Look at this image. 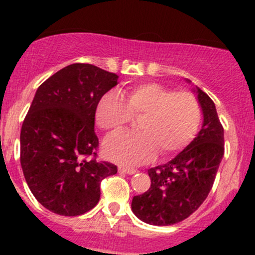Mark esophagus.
I'll return each instance as SVG.
<instances>
[{
    "mask_svg": "<svg viewBox=\"0 0 255 255\" xmlns=\"http://www.w3.org/2000/svg\"><path fill=\"white\" fill-rule=\"evenodd\" d=\"M118 171L120 173H123V174H134L135 169H132V168H125V166H118Z\"/></svg>",
    "mask_w": 255,
    "mask_h": 255,
    "instance_id": "34e87169",
    "label": "esophagus"
}]
</instances>
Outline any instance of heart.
Masks as SVG:
<instances>
[{
	"label": "heart",
	"instance_id": "1",
	"mask_svg": "<svg viewBox=\"0 0 255 255\" xmlns=\"http://www.w3.org/2000/svg\"><path fill=\"white\" fill-rule=\"evenodd\" d=\"M201 106L196 97L158 82H145L123 91V97L109 92L100 100L96 122L113 134L139 118L137 133H121L105 144L110 159L137 165L153 159L159 151L170 156L189 145L201 125Z\"/></svg>",
	"mask_w": 255,
	"mask_h": 255
}]
</instances>
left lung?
I'll list each match as a JSON object with an SVG mask.
<instances>
[{
	"mask_svg": "<svg viewBox=\"0 0 255 255\" xmlns=\"http://www.w3.org/2000/svg\"><path fill=\"white\" fill-rule=\"evenodd\" d=\"M204 125L197 137L173 160L148 170L150 187L132 200L138 218L154 226L181 222L206 200L225 154L223 127L213 101L197 89Z\"/></svg>",
	"mask_w": 255,
	"mask_h": 255,
	"instance_id": "obj_1",
	"label": "left lung"
}]
</instances>
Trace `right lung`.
Instances as JSON below:
<instances>
[{"label":"right lung","instance_id":"add662e5","mask_svg":"<svg viewBox=\"0 0 255 255\" xmlns=\"http://www.w3.org/2000/svg\"><path fill=\"white\" fill-rule=\"evenodd\" d=\"M118 76L75 63L38 87L20 129V165L30 191L45 208L80 216L100 200L101 181L117 166L97 160V105Z\"/></svg>","mask_w":255,"mask_h":255}]
</instances>
